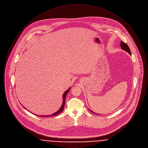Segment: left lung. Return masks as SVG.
Returning <instances> with one entry per match:
<instances>
[{"label": "left lung", "instance_id": "obj_1", "mask_svg": "<svg viewBox=\"0 0 148 148\" xmlns=\"http://www.w3.org/2000/svg\"><path fill=\"white\" fill-rule=\"evenodd\" d=\"M120 47L121 48V49L123 50H125V51H126L127 52L130 56H131V51H130V48H129V47H128V45H127L126 43H125V42H123V41H121V42H120ZM89 110L90 111H91L92 113H94V114H97V113H95L94 112H92V110H90V109H89Z\"/></svg>", "mask_w": 148, "mask_h": 148}]
</instances>
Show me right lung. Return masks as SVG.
Here are the masks:
<instances>
[{"instance_id":"right-lung-1","label":"right lung","mask_w":148,"mask_h":148,"mask_svg":"<svg viewBox=\"0 0 148 148\" xmlns=\"http://www.w3.org/2000/svg\"><path fill=\"white\" fill-rule=\"evenodd\" d=\"M71 88H69L68 90H66L65 92H64L63 95V103H62V105L61 106V107H60V108L55 113H54V114H51V115H36L35 114V115H37V116H42V117H48V116H55V115H58V114H59L60 113H61L62 112H63V110L64 108V106H65V98H66V95H67V94L69 92V90L71 89ZM23 107H24V106H23ZM26 109V108H25Z\"/></svg>"}]
</instances>
